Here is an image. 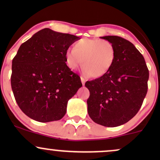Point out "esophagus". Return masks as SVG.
<instances>
[{
    "label": "esophagus",
    "mask_w": 160,
    "mask_h": 160,
    "mask_svg": "<svg viewBox=\"0 0 160 160\" xmlns=\"http://www.w3.org/2000/svg\"><path fill=\"white\" fill-rule=\"evenodd\" d=\"M80 79H81V82L82 83V85H84L85 84V82H86V79L83 78V77H80Z\"/></svg>",
    "instance_id": "1"
}]
</instances>
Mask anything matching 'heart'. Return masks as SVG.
Returning <instances> with one entry per match:
<instances>
[{
    "instance_id": "obj_1",
    "label": "heart",
    "mask_w": 160,
    "mask_h": 160,
    "mask_svg": "<svg viewBox=\"0 0 160 160\" xmlns=\"http://www.w3.org/2000/svg\"><path fill=\"white\" fill-rule=\"evenodd\" d=\"M116 59L113 45L106 40L83 38L75 42L73 49L65 52L66 63L74 70L82 64L85 76L98 78L111 70Z\"/></svg>"
}]
</instances>
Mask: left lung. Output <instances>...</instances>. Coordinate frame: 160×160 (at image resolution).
<instances>
[{"label": "left lung", "instance_id": "left-lung-1", "mask_svg": "<svg viewBox=\"0 0 160 160\" xmlns=\"http://www.w3.org/2000/svg\"><path fill=\"white\" fill-rule=\"evenodd\" d=\"M101 38L113 45L116 59L107 74L86 82L90 93L87 111L96 123L116 127L129 121L140 110L148 92L149 71L131 42L118 36Z\"/></svg>", "mask_w": 160, "mask_h": 160}]
</instances>
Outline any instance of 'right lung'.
<instances>
[{
  "label": "right lung",
  "mask_w": 160,
  "mask_h": 160,
  "mask_svg": "<svg viewBox=\"0 0 160 160\" xmlns=\"http://www.w3.org/2000/svg\"><path fill=\"white\" fill-rule=\"evenodd\" d=\"M78 37L44 28L20 46L12 62L11 87L20 109L41 122L61 120L82 86L66 65L65 52Z\"/></svg>",
  "instance_id": "right-lung-1"
}]
</instances>
